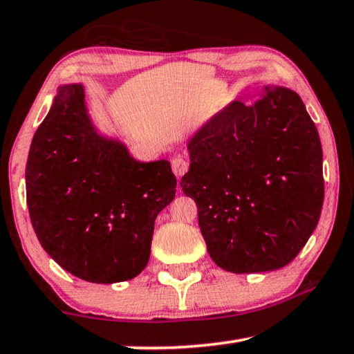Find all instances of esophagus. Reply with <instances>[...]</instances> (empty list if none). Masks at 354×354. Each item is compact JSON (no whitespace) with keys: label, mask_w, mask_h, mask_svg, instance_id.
<instances>
[{"label":"esophagus","mask_w":354,"mask_h":354,"mask_svg":"<svg viewBox=\"0 0 354 354\" xmlns=\"http://www.w3.org/2000/svg\"><path fill=\"white\" fill-rule=\"evenodd\" d=\"M171 170H173V173H175L178 178L183 176L184 173L189 170V162L185 159H183V158H173V160H171Z\"/></svg>","instance_id":"esophagus-1"}]
</instances>
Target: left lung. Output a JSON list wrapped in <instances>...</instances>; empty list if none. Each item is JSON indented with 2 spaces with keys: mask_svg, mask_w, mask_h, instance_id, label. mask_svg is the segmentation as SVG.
Returning <instances> with one entry per match:
<instances>
[{
  "mask_svg": "<svg viewBox=\"0 0 354 354\" xmlns=\"http://www.w3.org/2000/svg\"><path fill=\"white\" fill-rule=\"evenodd\" d=\"M183 192L198 207L212 261L226 272L284 267L319 223L325 187L319 133L299 95L266 86L232 100L187 142Z\"/></svg>",
  "mask_w": 354,
  "mask_h": 354,
  "instance_id": "left-lung-1",
  "label": "left lung"
}]
</instances>
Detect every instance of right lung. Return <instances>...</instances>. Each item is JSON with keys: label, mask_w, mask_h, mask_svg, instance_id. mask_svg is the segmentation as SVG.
Returning <instances> with one entry per match:
<instances>
[{"label": "right lung", "mask_w": 354, "mask_h": 354, "mask_svg": "<svg viewBox=\"0 0 354 354\" xmlns=\"http://www.w3.org/2000/svg\"><path fill=\"white\" fill-rule=\"evenodd\" d=\"M176 194L165 159L140 162L88 112L84 84H64L35 131L26 201L41 247L88 283L136 278L151 253L154 220Z\"/></svg>", "instance_id": "1"}]
</instances>
